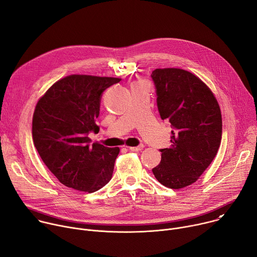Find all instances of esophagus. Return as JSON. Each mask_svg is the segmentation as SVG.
Here are the masks:
<instances>
[{
  "label": "esophagus",
  "mask_w": 257,
  "mask_h": 257,
  "mask_svg": "<svg viewBox=\"0 0 257 257\" xmlns=\"http://www.w3.org/2000/svg\"><path fill=\"white\" fill-rule=\"evenodd\" d=\"M143 148H144V145H143V144H140V145H138V146H131V148H129V149H130V151H132V152H139V151H141Z\"/></svg>",
  "instance_id": "34e87169"
}]
</instances>
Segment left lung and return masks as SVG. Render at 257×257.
Returning <instances> with one entry per match:
<instances>
[{
  "mask_svg": "<svg viewBox=\"0 0 257 257\" xmlns=\"http://www.w3.org/2000/svg\"><path fill=\"white\" fill-rule=\"evenodd\" d=\"M162 120L171 123V148L160 150L153 169L157 180L171 189L191 185L216 156L222 139V114L208 86L183 69L152 73Z\"/></svg>",
  "mask_w": 257,
  "mask_h": 257,
  "instance_id": "8db88e82",
  "label": "left lung"
}]
</instances>
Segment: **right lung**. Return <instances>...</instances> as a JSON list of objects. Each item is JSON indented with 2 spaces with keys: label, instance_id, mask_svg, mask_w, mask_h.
<instances>
[{
  "label": "right lung",
  "instance_id": "obj_1",
  "mask_svg": "<svg viewBox=\"0 0 257 257\" xmlns=\"http://www.w3.org/2000/svg\"><path fill=\"white\" fill-rule=\"evenodd\" d=\"M120 78L70 75L54 83L36 103L32 137L48 169L69 188L95 192L112 179L119 148L90 145L97 133L102 92Z\"/></svg>",
  "mask_w": 257,
  "mask_h": 257
}]
</instances>
